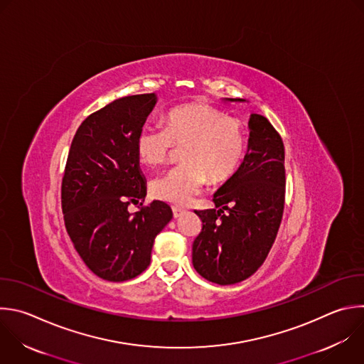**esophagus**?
I'll use <instances>...</instances> for the list:
<instances>
[{
	"label": "esophagus",
	"instance_id": "1",
	"mask_svg": "<svg viewBox=\"0 0 364 364\" xmlns=\"http://www.w3.org/2000/svg\"><path fill=\"white\" fill-rule=\"evenodd\" d=\"M184 213H186V210L181 208V207H173V215H174V218L181 217Z\"/></svg>",
	"mask_w": 364,
	"mask_h": 364
}]
</instances>
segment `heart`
Masks as SVG:
<instances>
[{
	"mask_svg": "<svg viewBox=\"0 0 364 364\" xmlns=\"http://www.w3.org/2000/svg\"><path fill=\"white\" fill-rule=\"evenodd\" d=\"M246 132L234 117L208 104H187L170 109L164 126L147 124L136 139L141 163H164L174 146L183 147V164L170 168L151 183L153 194L167 203L186 205L207 183H221L238 168L246 153Z\"/></svg>",
	"mask_w": 364,
	"mask_h": 364,
	"instance_id": "1",
	"label": "heart"
}]
</instances>
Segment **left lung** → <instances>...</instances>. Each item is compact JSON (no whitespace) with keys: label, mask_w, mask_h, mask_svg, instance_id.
Here are the masks:
<instances>
[{"label":"left lung","mask_w":364,"mask_h":364,"mask_svg":"<svg viewBox=\"0 0 364 364\" xmlns=\"http://www.w3.org/2000/svg\"><path fill=\"white\" fill-rule=\"evenodd\" d=\"M249 129L245 160L213 196L215 208L196 211L203 227L193 243V266L200 276L221 286L243 282L259 270L283 217V140L260 114H252Z\"/></svg>","instance_id":"left-lung-1"}]
</instances>
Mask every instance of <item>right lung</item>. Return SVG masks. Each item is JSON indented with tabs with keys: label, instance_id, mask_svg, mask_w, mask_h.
I'll return each mask as SVG.
<instances>
[{
	"label": "right lung",
	"instance_id": "obj_1",
	"mask_svg": "<svg viewBox=\"0 0 364 364\" xmlns=\"http://www.w3.org/2000/svg\"><path fill=\"white\" fill-rule=\"evenodd\" d=\"M157 95L114 100L78 127L67 159L61 205L67 232L85 266L107 282H126L150 264L156 235L173 218L170 205L147 194L136 139ZM142 208L128 213L130 202Z\"/></svg>",
	"mask_w": 364,
	"mask_h": 364
}]
</instances>
